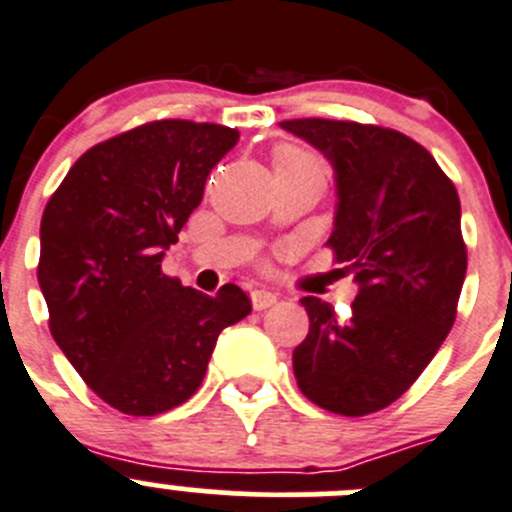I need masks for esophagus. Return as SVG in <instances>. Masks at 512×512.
Instances as JSON below:
<instances>
[{
  "label": "esophagus",
  "mask_w": 512,
  "mask_h": 512,
  "mask_svg": "<svg viewBox=\"0 0 512 512\" xmlns=\"http://www.w3.org/2000/svg\"><path fill=\"white\" fill-rule=\"evenodd\" d=\"M278 296L273 291H266V288H258V291H251V303H254L256 311H266V308L276 306Z\"/></svg>",
  "instance_id": "obj_1"
}]
</instances>
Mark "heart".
<instances>
[{
	"label": "heart",
	"instance_id": "1",
	"mask_svg": "<svg viewBox=\"0 0 512 512\" xmlns=\"http://www.w3.org/2000/svg\"><path fill=\"white\" fill-rule=\"evenodd\" d=\"M316 156L308 154L306 149H298V146H278L273 151V171H288L298 169V166L316 164Z\"/></svg>",
	"mask_w": 512,
	"mask_h": 512
}]
</instances>
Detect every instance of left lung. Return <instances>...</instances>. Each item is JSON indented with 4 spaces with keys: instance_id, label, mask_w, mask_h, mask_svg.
I'll use <instances>...</instances> for the list:
<instances>
[{
    "instance_id": "left-lung-1",
    "label": "left lung",
    "mask_w": 512,
    "mask_h": 512,
    "mask_svg": "<svg viewBox=\"0 0 512 512\" xmlns=\"http://www.w3.org/2000/svg\"><path fill=\"white\" fill-rule=\"evenodd\" d=\"M281 129L331 161L338 204L328 246L358 283L348 318L301 298L311 326L293 373L316 406L368 416L416 383L453 328L468 268L458 191L401 131L333 119Z\"/></svg>"
}]
</instances>
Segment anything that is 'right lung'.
Here are the masks:
<instances>
[{"label":"right lung","mask_w":512,"mask_h":512,"mask_svg":"<svg viewBox=\"0 0 512 512\" xmlns=\"http://www.w3.org/2000/svg\"><path fill=\"white\" fill-rule=\"evenodd\" d=\"M236 141L219 124L136 126L79 156L44 209L37 278L49 331L86 386L126 416L189 401L219 333L251 313L234 283L206 296L161 273Z\"/></svg>","instance_id":"obj_1"}]
</instances>
